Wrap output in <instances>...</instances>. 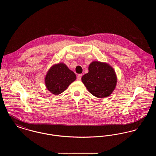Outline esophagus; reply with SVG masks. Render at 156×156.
Here are the masks:
<instances>
[{
    "label": "esophagus",
    "instance_id": "esophagus-1",
    "mask_svg": "<svg viewBox=\"0 0 156 156\" xmlns=\"http://www.w3.org/2000/svg\"><path fill=\"white\" fill-rule=\"evenodd\" d=\"M82 76V74L78 75V76H77V80H79V81H80V80H81Z\"/></svg>",
    "mask_w": 156,
    "mask_h": 156
}]
</instances>
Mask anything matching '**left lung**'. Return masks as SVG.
Listing matches in <instances>:
<instances>
[{
	"instance_id": "left-lung-1",
	"label": "left lung",
	"mask_w": 156,
	"mask_h": 156,
	"mask_svg": "<svg viewBox=\"0 0 156 156\" xmlns=\"http://www.w3.org/2000/svg\"><path fill=\"white\" fill-rule=\"evenodd\" d=\"M89 72L83 75L82 81L94 96L105 98L116 88L117 77L113 68L106 62L93 61L89 64Z\"/></svg>"
}]
</instances>
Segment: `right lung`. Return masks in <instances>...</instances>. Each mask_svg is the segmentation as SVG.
<instances>
[{"label":"right lung","instance_id":"obj_1","mask_svg":"<svg viewBox=\"0 0 156 156\" xmlns=\"http://www.w3.org/2000/svg\"><path fill=\"white\" fill-rule=\"evenodd\" d=\"M76 75L64 63H58L51 67L45 77L47 89L54 95L63 92L76 80Z\"/></svg>","mask_w":156,"mask_h":156}]
</instances>
